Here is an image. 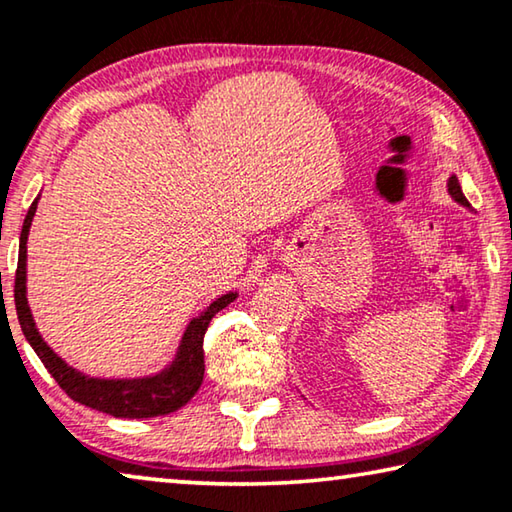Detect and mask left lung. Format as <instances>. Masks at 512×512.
<instances>
[{"label": "left lung", "mask_w": 512, "mask_h": 512, "mask_svg": "<svg viewBox=\"0 0 512 512\" xmlns=\"http://www.w3.org/2000/svg\"><path fill=\"white\" fill-rule=\"evenodd\" d=\"M449 193H451V198L453 200H458L460 205H465V207H469V202H467V198L462 196V189H460V184H458V180L456 177H451L449 180Z\"/></svg>", "instance_id": "8db88e82"}]
</instances>
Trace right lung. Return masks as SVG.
Listing matches in <instances>:
<instances>
[{"label": "right lung", "mask_w": 512, "mask_h": 512, "mask_svg": "<svg viewBox=\"0 0 512 512\" xmlns=\"http://www.w3.org/2000/svg\"><path fill=\"white\" fill-rule=\"evenodd\" d=\"M38 207V198L34 205L29 207L27 218H24L22 232H20V253H18V271H15V310H18L20 328L27 337V342L34 348L40 362L45 369L52 373V378L59 383V387L66 392L72 401L88 408L107 412L113 417L123 419H148L159 415H170V412L180 410L182 405L189 403L202 385V376H205V351H202V342H205V332L209 328V321L214 319L216 312L232 303L237 294H225L216 298L205 312L196 316L182 337V344L177 348V355L170 367H166L157 376L148 378H132V380H107V378H91L84 373L72 369L61 360L40 332L31 316L29 303H27V237L29 227L34 221Z\"/></svg>", "instance_id": "1"}]
</instances>
